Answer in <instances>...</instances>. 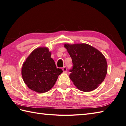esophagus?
Here are the masks:
<instances>
[{"label": "esophagus", "mask_w": 126, "mask_h": 126, "mask_svg": "<svg viewBox=\"0 0 126 126\" xmlns=\"http://www.w3.org/2000/svg\"><path fill=\"white\" fill-rule=\"evenodd\" d=\"M62 70H63L64 73L67 72V68H66V66H64V67L62 68Z\"/></svg>", "instance_id": "obj_1"}]
</instances>
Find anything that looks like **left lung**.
Masks as SVG:
<instances>
[{"label":"left lung","instance_id":"left-lung-1","mask_svg":"<svg viewBox=\"0 0 126 126\" xmlns=\"http://www.w3.org/2000/svg\"><path fill=\"white\" fill-rule=\"evenodd\" d=\"M64 47L72 59L73 67L69 78L79 90L90 92L105 79L108 65L102 52L87 44H65Z\"/></svg>","mask_w":126,"mask_h":126}]
</instances>
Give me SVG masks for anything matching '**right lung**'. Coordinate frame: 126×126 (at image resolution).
I'll return each mask as SVG.
<instances>
[{"label":"right lung","mask_w":126,"mask_h":126,"mask_svg":"<svg viewBox=\"0 0 126 126\" xmlns=\"http://www.w3.org/2000/svg\"><path fill=\"white\" fill-rule=\"evenodd\" d=\"M46 47H40L32 52L22 66L21 74L25 84L32 91L45 93L55 84L63 70L56 67Z\"/></svg>","instance_id":"obj_1"}]
</instances>
